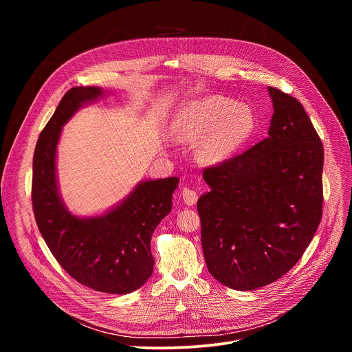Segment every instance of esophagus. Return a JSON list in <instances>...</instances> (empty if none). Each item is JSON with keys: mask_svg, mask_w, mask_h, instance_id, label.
<instances>
[{"mask_svg": "<svg viewBox=\"0 0 352 352\" xmlns=\"http://www.w3.org/2000/svg\"><path fill=\"white\" fill-rule=\"evenodd\" d=\"M181 196H182L184 202H185L188 206L195 205L196 200H197V193H196V190H195V189H190V188H186V186L182 189Z\"/></svg>", "mask_w": 352, "mask_h": 352, "instance_id": "34e87169", "label": "esophagus"}]
</instances>
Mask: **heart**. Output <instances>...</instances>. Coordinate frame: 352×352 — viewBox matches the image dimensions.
I'll list each match as a JSON object with an SVG mask.
<instances>
[{
  "instance_id": "obj_1",
  "label": "heart",
  "mask_w": 352,
  "mask_h": 352,
  "mask_svg": "<svg viewBox=\"0 0 352 352\" xmlns=\"http://www.w3.org/2000/svg\"><path fill=\"white\" fill-rule=\"evenodd\" d=\"M250 107L232 100L212 96L184 107L173 121V135L178 140H196V157L205 164L230 159L255 131Z\"/></svg>"
}]
</instances>
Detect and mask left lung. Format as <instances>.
<instances>
[{
	"label": "left lung",
	"instance_id": "1",
	"mask_svg": "<svg viewBox=\"0 0 352 352\" xmlns=\"http://www.w3.org/2000/svg\"><path fill=\"white\" fill-rule=\"evenodd\" d=\"M269 136L204 171L197 200L209 273L239 291L267 285L304 255L323 206V144L298 100L276 87Z\"/></svg>",
	"mask_w": 352,
	"mask_h": 352
}]
</instances>
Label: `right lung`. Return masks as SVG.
I'll use <instances>...</instances> for the list:
<instances>
[{
  "label": "right lung",
  "mask_w": 352,
  "mask_h": 352,
  "mask_svg": "<svg viewBox=\"0 0 352 352\" xmlns=\"http://www.w3.org/2000/svg\"><path fill=\"white\" fill-rule=\"evenodd\" d=\"M103 94L100 87H72L41 131L33 156V213L48 249L78 283L100 292L129 294L153 273L150 239L171 212L178 178L143 181L121 205L103 216L80 219L68 212L56 177L63 125L85 103Z\"/></svg>",
  "instance_id": "right-lung-1"
}]
</instances>
